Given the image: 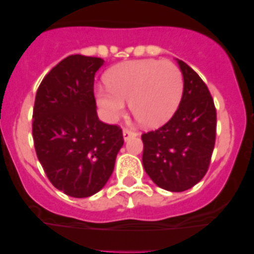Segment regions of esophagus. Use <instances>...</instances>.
I'll return each instance as SVG.
<instances>
[{
  "mask_svg": "<svg viewBox=\"0 0 254 254\" xmlns=\"http://www.w3.org/2000/svg\"><path fill=\"white\" fill-rule=\"evenodd\" d=\"M136 132L135 131H132V130H130V129H127V127H125L124 130H123V136H124V140L125 141H127V140H129L130 137H132V136H136Z\"/></svg>",
  "mask_w": 254,
  "mask_h": 254,
  "instance_id": "1",
  "label": "esophagus"
}]
</instances>
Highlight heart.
Returning a JSON list of instances; mask_svg holds the SVG:
<instances>
[{"instance_id": "heart-1", "label": "heart", "mask_w": 254, "mask_h": 254, "mask_svg": "<svg viewBox=\"0 0 254 254\" xmlns=\"http://www.w3.org/2000/svg\"><path fill=\"white\" fill-rule=\"evenodd\" d=\"M108 87H98L97 103L108 119L124 113L125 101L137 122L156 127L165 124L178 109L184 91L181 68L157 59L127 61L108 71Z\"/></svg>"}]
</instances>
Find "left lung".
I'll use <instances>...</instances> for the list:
<instances>
[{
    "label": "left lung",
    "mask_w": 254,
    "mask_h": 254,
    "mask_svg": "<svg viewBox=\"0 0 254 254\" xmlns=\"http://www.w3.org/2000/svg\"><path fill=\"white\" fill-rule=\"evenodd\" d=\"M184 91L173 117L157 130L143 132L142 165L156 186L184 191L209 170L216 139V109L198 73L178 60Z\"/></svg>",
    "instance_id": "1"
}]
</instances>
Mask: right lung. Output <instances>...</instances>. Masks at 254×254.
Returning a JSON list of instances; mask_svg holds the SVG:
<instances>
[{"mask_svg": "<svg viewBox=\"0 0 254 254\" xmlns=\"http://www.w3.org/2000/svg\"><path fill=\"white\" fill-rule=\"evenodd\" d=\"M101 58L70 55L43 78L33 109V139L49 181L73 198L101 190L124 143L118 125L98 119L93 84Z\"/></svg>", "mask_w": 254, "mask_h": 254, "instance_id": "obj_1", "label": "right lung"}]
</instances>
